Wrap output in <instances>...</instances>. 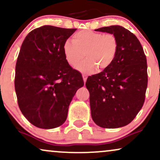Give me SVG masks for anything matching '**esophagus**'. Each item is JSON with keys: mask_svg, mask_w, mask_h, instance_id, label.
Masks as SVG:
<instances>
[{"mask_svg": "<svg viewBox=\"0 0 160 160\" xmlns=\"http://www.w3.org/2000/svg\"><path fill=\"white\" fill-rule=\"evenodd\" d=\"M82 78H83V81H84V82H85V83H86V80H87V76L85 75V74H83V75H82Z\"/></svg>", "mask_w": 160, "mask_h": 160, "instance_id": "obj_1", "label": "esophagus"}]
</instances>
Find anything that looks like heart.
Returning a JSON list of instances; mask_svg holds the SVG:
<instances>
[{"instance_id":"1","label":"heart","mask_w":160,"mask_h":160,"mask_svg":"<svg viewBox=\"0 0 160 160\" xmlns=\"http://www.w3.org/2000/svg\"><path fill=\"white\" fill-rule=\"evenodd\" d=\"M73 41L66 40L62 51L66 61L75 67L83 60H86L78 67L82 73H90L97 68L102 71L112 64L116 57L118 41L113 34L82 30L73 35Z\"/></svg>"}]
</instances>
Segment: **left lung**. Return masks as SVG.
<instances>
[{"mask_svg":"<svg viewBox=\"0 0 160 160\" xmlns=\"http://www.w3.org/2000/svg\"><path fill=\"white\" fill-rule=\"evenodd\" d=\"M95 31L114 35L118 48L112 65L87 79L91 114L100 127L120 128L134 120L144 103L146 57L137 38L122 26H110Z\"/></svg>","mask_w":160,"mask_h":160,"instance_id":"1","label":"left lung"}]
</instances>
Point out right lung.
Segmentation results:
<instances>
[{
    "label": "right lung",
    "mask_w": 160,
    "mask_h": 160,
    "mask_svg": "<svg viewBox=\"0 0 160 160\" xmlns=\"http://www.w3.org/2000/svg\"><path fill=\"white\" fill-rule=\"evenodd\" d=\"M77 29L43 26L24 39L15 66V88L22 114L40 128L60 126L82 75L66 61L62 46Z\"/></svg>",
    "instance_id": "obj_1"
}]
</instances>
